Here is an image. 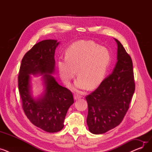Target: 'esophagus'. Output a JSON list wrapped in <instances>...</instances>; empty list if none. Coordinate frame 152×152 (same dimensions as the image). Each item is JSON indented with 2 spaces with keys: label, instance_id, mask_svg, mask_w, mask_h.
Segmentation results:
<instances>
[{
  "label": "esophagus",
  "instance_id": "1",
  "mask_svg": "<svg viewBox=\"0 0 152 152\" xmlns=\"http://www.w3.org/2000/svg\"><path fill=\"white\" fill-rule=\"evenodd\" d=\"M81 95H77V94H76L74 95V98H75V100H77L78 99L81 98Z\"/></svg>",
  "mask_w": 152,
  "mask_h": 152
}]
</instances>
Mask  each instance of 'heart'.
<instances>
[{
	"instance_id": "1",
	"label": "heart",
	"mask_w": 152,
	"mask_h": 152,
	"mask_svg": "<svg viewBox=\"0 0 152 152\" xmlns=\"http://www.w3.org/2000/svg\"><path fill=\"white\" fill-rule=\"evenodd\" d=\"M111 60L110 50L92 41H78L70 45L66 57H60L57 65L63 82L69 84L76 74V89L97 87L104 79Z\"/></svg>"
}]
</instances>
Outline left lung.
Wrapping results in <instances>:
<instances>
[{"label": "left lung", "mask_w": 152, "mask_h": 152, "mask_svg": "<svg viewBox=\"0 0 152 152\" xmlns=\"http://www.w3.org/2000/svg\"><path fill=\"white\" fill-rule=\"evenodd\" d=\"M117 63L113 73L94 92L87 95V124L94 134H100L120 124L129 108L135 91L133 66L130 55L116 39Z\"/></svg>", "instance_id": "1"}]
</instances>
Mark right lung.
Returning <instances> with one entry per match:
<instances>
[{"label":"right lung","mask_w":152,"mask_h":152,"mask_svg":"<svg viewBox=\"0 0 152 152\" xmlns=\"http://www.w3.org/2000/svg\"><path fill=\"white\" fill-rule=\"evenodd\" d=\"M59 42L44 40L36 44L21 60L18 77L22 108L29 120L48 132H57L64 127L68 108L74 103L73 94L59 85L50 75L55 69V50ZM44 74L46 89L37 100L30 94L29 74Z\"/></svg>","instance_id":"1"}]
</instances>
